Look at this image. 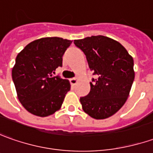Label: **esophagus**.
Instances as JSON below:
<instances>
[{"mask_svg": "<svg viewBox=\"0 0 153 153\" xmlns=\"http://www.w3.org/2000/svg\"><path fill=\"white\" fill-rule=\"evenodd\" d=\"M77 81H78V78H73V79H70V83H71L72 85H75Z\"/></svg>", "mask_w": 153, "mask_h": 153, "instance_id": "1", "label": "esophagus"}]
</instances>
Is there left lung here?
I'll return each mask as SVG.
<instances>
[{
  "label": "left lung",
  "instance_id": "obj_1",
  "mask_svg": "<svg viewBox=\"0 0 153 153\" xmlns=\"http://www.w3.org/2000/svg\"><path fill=\"white\" fill-rule=\"evenodd\" d=\"M97 79L90 93L80 97L82 108L96 119L111 117L124 106L134 79V60L119 42L103 35L74 40Z\"/></svg>",
  "mask_w": 153,
  "mask_h": 153
}]
</instances>
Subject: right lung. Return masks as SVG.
<instances>
[{
  "instance_id": "obj_1",
  "label": "right lung",
  "mask_w": 153,
  "mask_h": 153,
  "mask_svg": "<svg viewBox=\"0 0 153 153\" xmlns=\"http://www.w3.org/2000/svg\"><path fill=\"white\" fill-rule=\"evenodd\" d=\"M72 40L46 37L26 45L16 57L12 76L19 102L30 113L47 117L58 111L70 83L53 76Z\"/></svg>"
}]
</instances>
